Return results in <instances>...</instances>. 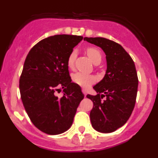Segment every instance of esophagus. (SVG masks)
I'll use <instances>...</instances> for the list:
<instances>
[{
	"label": "esophagus",
	"instance_id": "34e87169",
	"mask_svg": "<svg viewBox=\"0 0 158 158\" xmlns=\"http://www.w3.org/2000/svg\"><path fill=\"white\" fill-rule=\"evenodd\" d=\"M82 93H84V95H85V96H86V95H87V91H86V89H82Z\"/></svg>",
	"mask_w": 158,
	"mask_h": 158
}]
</instances>
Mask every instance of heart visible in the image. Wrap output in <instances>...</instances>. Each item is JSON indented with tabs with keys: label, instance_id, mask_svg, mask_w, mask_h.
Here are the masks:
<instances>
[{
	"label": "heart",
	"instance_id": "b5f03b06",
	"mask_svg": "<svg viewBox=\"0 0 158 158\" xmlns=\"http://www.w3.org/2000/svg\"><path fill=\"white\" fill-rule=\"evenodd\" d=\"M87 54L89 58L91 59L92 62L94 64L98 63V62H101L102 55L100 51L98 49L94 48V47H90V48L87 49ZM77 57V52L76 51H73L69 55V58L67 60V65L69 68H72L74 64V61L76 59ZM73 81L75 84L80 85L81 87L87 88L89 85H91L92 84L94 83L95 78L93 76L86 73H76L72 76Z\"/></svg>",
	"mask_w": 158,
	"mask_h": 158
}]
</instances>
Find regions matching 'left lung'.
I'll return each mask as SVG.
<instances>
[{
  "mask_svg": "<svg viewBox=\"0 0 158 158\" xmlns=\"http://www.w3.org/2000/svg\"><path fill=\"white\" fill-rule=\"evenodd\" d=\"M104 51L107 69L104 78L93 86L96 96L88 94L93 102L90 111L93 127L101 133H111L123 126L135 107L139 79L135 62L118 43L105 38H84ZM104 96L106 99L102 101Z\"/></svg>",
  "mask_w": 158,
  "mask_h": 158,
  "instance_id": "1",
  "label": "left lung"
}]
</instances>
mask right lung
Instances as JSON below:
<instances>
[{
    "instance_id": "right-lung-1",
    "label": "right lung",
    "mask_w": 158,
    "mask_h": 158,
    "mask_svg": "<svg viewBox=\"0 0 158 158\" xmlns=\"http://www.w3.org/2000/svg\"><path fill=\"white\" fill-rule=\"evenodd\" d=\"M82 40L81 35L50 36L32 47L25 59L19 79L22 102L32 123L47 135L69 129L84 99L67 65L73 49ZM62 87L64 96L58 98L55 94Z\"/></svg>"
}]
</instances>
